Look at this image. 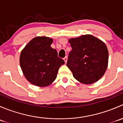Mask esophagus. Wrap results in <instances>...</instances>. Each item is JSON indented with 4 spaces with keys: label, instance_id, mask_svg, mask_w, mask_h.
<instances>
[{
    "label": "esophagus",
    "instance_id": "1",
    "mask_svg": "<svg viewBox=\"0 0 123 123\" xmlns=\"http://www.w3.org/2000/svg\"><path fill=\"white\" fill-rule=\"evenodd\" d=\"M67 59H68V58H67V56H65V58H64V61H65V64H66L67 62Z\"/></svg>",
    "mask_w": 123,
    "mask_h": 123
}]
</instances>
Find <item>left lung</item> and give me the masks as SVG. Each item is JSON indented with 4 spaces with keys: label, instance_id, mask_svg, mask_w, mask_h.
<instances>
[{
    "label": "left lung",
    "instance_id": "1",
    "mask_svg": "<svg viewBox=\"0 0 123 123\" xmlns=\"http://www.w3.org/2000/svg\"><path fill=\"white\" fill-rule=\"evenodd\" d=\"M72 50L67 65L77 81L91 85L104 75L108 64V50L99 38L86 34L68 40Z\"/></svg>",
    "mask_w": 123,
    "mask_h": 123
}]
</instances>
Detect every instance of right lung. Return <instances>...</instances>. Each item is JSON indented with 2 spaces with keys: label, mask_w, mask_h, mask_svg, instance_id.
Wrapping results in <instances>:
<instances>
[{
  "label": "right lung",
  "mask_w": 123,
  "mask_h": 123,
  "mask_svg": "<svg viewBox=\"0 0 123 123\" xmlns=\"http://www.w3.org/2000/svg\"><path fill=\"white\" fill-rule=\"evenodd\" d=\"M53 39L38 36L31 40L21 50L19 64L24 75L32 85L45 87L51 85L57 76L58 69L65 64L51 48Z\"/></svg>",
  "instance_id": "obj_1"
}]
</instances>
